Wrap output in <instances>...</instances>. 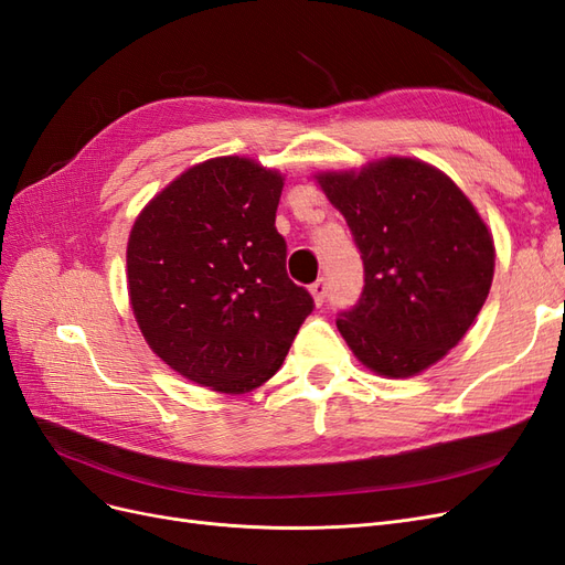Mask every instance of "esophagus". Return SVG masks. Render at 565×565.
Listing matches in <instances>:
<instances>
[{"instance_id": "34e87169", "label": "esophagus", "mask_w": 565, "mask_h": 565, "mask_svg": "<svg viewBox=\"0 0 565 565\" xmlns=\"http://www.w3.org/2000/svg\"><path fill=\"white\" fill-rule=\"evenodd\" d=\"M327 291H329V284H327V279H317V281L310 286V296H312L315 305H321V302H324Z\"/></svg>"}]
</instances>
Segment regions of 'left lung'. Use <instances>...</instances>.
<instances>
[{"instance_id":"1","label":"left lung","mask_w":565,"mask_h":565,"mask_svg":"<svg viewBox=\"0 0 565 565\" xmlns=\"http://www.w3.org/2000/svg\"><path fill=\"white\" fill-rule=\"evenodd\" d=\"M364 263V291L335 327L385 379L426 372L471 329L494 277V241L471 199L430 163L407 156L321 170Z\"/></svg>"}]
</instances>
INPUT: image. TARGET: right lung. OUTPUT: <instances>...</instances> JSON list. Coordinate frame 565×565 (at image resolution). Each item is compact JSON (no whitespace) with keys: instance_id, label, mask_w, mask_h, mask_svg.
I'll return each instance as SVG.
<instances>
[{"instance_id":"add662e5","label":"right lung","mask_w":565,"mask_h":565,"mask_svg":"<svg viewBox=\"0 0 565 565\" xmlns=\"http://www.w3.org/2000/svg\"><path fill=\"white\" fill-rule=\"evenodd\" d=\"M284 174L253 158L191 166L141 207L127 238V296L143 341L222 395L279 372L312 298L286 274L274 227Z\"/></svg>"}]
</instances>
